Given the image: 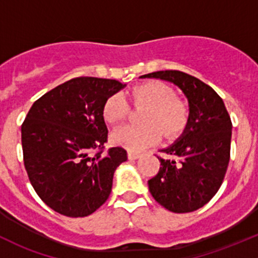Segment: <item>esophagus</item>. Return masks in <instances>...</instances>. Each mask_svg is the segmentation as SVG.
<instances>
[{
	"label": "esophagus",
	"instance_id": "34e87169",
	"mask_svg": "<svg viewBox=\"0 0 258 258\" xmlns=\"http://www.w3.org/2000/svg\"><path fill=\"white\" fill-rule=\"evenodd\" d=\"M127 156H128V160H137V158L141 157V155H140V153L134 152V151H128Z\"/></svg>",
	"mask_w": 258,
	"mask_h": 258
}]
</instances>
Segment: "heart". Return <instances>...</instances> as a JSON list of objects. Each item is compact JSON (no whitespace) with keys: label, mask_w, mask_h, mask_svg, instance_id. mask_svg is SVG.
<instances>
[{"label":"heart","mask_w":258,"mask_h":258,"mask_svg":"<svg viewBox=\"0 0 258 258\" xmlns=\"http://www.w3.org/2000/svg\"><path fill=\"white\" fill-rule=\"evenodd\" d=\"M135 106H148L142 116L145 124H124L111 135L113 145L131 151H141L160 141L161 135L175 136L184 128L188 119V107L181 98L176 97L172 88L161 81H148L137 85L130 93ZM128 113V103L123 96L113 93L106 98L102 106V117L107 123L116 124L123 121Z\"/></svg>","instance_id":"b5f03b06"}]
</instances>
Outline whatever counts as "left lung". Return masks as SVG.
I'll return each instance as SVG.
<instances>
[{
  "label": "left lung",
  "mask_w": 258,
  "mask_h": 258,
  "mask_svg": "<svg viewBox=\"0 0 258 258\" xmlns=\"http://www.w3.org/2000/svg\"><path fill=\"white\" fill-rule=\"evenodd\" d=\"M178 86L188 100L189 116L183 134L161 152L157 175L148 179L153 199L166 210L192 212L207 204L222 184L230 162L232 122L222 98L201 80L176 70L141 76Z\"/></svg>",
  "instance_id": "left-lung-1"
}]
</instances>
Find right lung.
Segmentation results:
<instances>
[{"mask_svg": "<svg viewBox=\"0 0 258 258\" xmlns=\"http://www.w3.org/2000/svg\"><path fill=\"white\" fill-rule=\"evenodd\" d=\"M126 85L116 80L76 77L38 98L22 127L23 162L40 199L67 217H85L111 194L113 173L127 160L122 147L103 153L106 98Z\"/></svg>", "mask_w": 258, "mask_h": 258, "instance_id": "1", "label": "right lung"}]
</instances>
